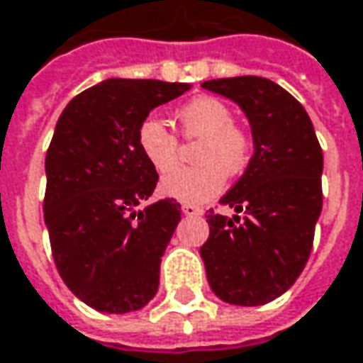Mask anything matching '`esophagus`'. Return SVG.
<instances>
[{
	"label": "esophagus",
	"mask_w": 363,
	"mask_h": 363,
	"mask_svg": "<svg viewBox=\"0 0 363 363\" xmlns=\"http://www.w3.org/2000/svg\"><path fill=\"white\" fill-rule=\"evenodd\" d=\"M182 211H184L186 216H189V218H191V216H201V210H199L198 206H191V203H184V206H182Z\"/></svg>",
	"instance_id": "obj_1"
}]
</instances>
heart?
<instances>
[{
	"mask_svg": "<svg viewBox=\"0 0 363 363\" xmlns=\"http://www.w3.org/2000/svg\"><path fill=\"white\" fill-rule=\"evenodd\" d=\"M232 109L216 97H196L179 109V121L191 138H201L196 167L172 172L177 164L176 135L155 116L138 128V150L157 174H167L160 191L182 203H203L225 186V174H242L250 162L252 142L242 128L232 123Z\"/></svg>",
	"mask_w": 363,
	"mask_h": 363,
	"instance_id": "b5f03b06",
	"label": "heart"
}]
</instances>
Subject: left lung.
Returning a JSON list of instances; mask_svg holds the SVG:
<instances>
[{"label": "left lung", "instance_id": "obj_1", "mask_svg": "<svg viewBox=\"0 0 363 363\" xmlns=\"http://www.w3.org/2000/svg\"><path fill=\"white\" fill-rule=\"evenodd\" d=\"M201 87L244 111L254 155L220 199L235 216L208 213L210 238L199 255L220 300L264 306L294 286L312 252L322 213V147L303 106L276 82L240 75Z\"/></svg>", "mask_w": 363, "mask_h": 363}]
</instances>
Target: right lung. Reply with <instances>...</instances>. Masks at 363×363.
I'll list each match as a JSON object with an SVG mask.
<instances>
[{
	"instance_id": "add662e5",
	"label": "right lung",
	"mask_w": 363,
	"mask_h": 363,
	"mask_svg": "<svg viewBox=\"0 0 363 363\" xmlns=\"http://www.w3.org/2000/svg\"><path fill=\"white\" fill-rule=\"evenodd\" d=\"M187 89L191 84L111 77L75 96L55 123L43 218L60 276L97 312H135L157 294L182 210L176 199L140 210L157 172L138 150V128Z\"/></svg>"
}]
</instances>
